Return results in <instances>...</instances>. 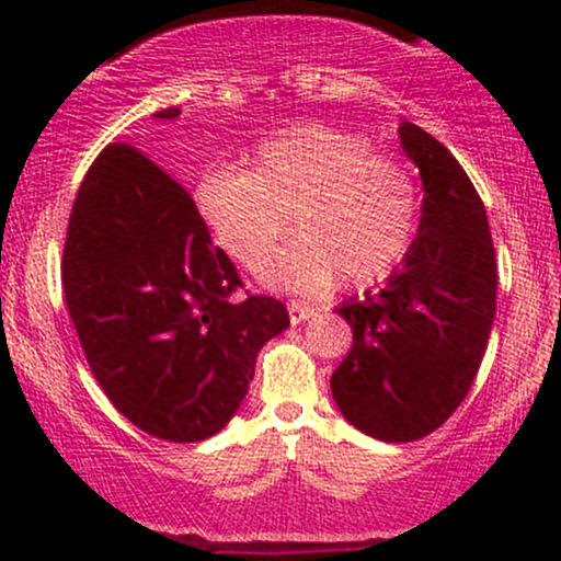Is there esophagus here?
I'll use <instances>...</instances> for the list:
<instances>
[{"label": "esophagus", "mask_w": 561, "mask_h": 561, "mask_svg": "<svg viewBox=\"0 0 561 561\" xmlns=\"http://www.w3.org/2000/svg\"><path fill=\"white\" fill-rule=\"evenodd\" d=\"M287 311H289V321H293V324H302V321L317 317V308H313L311 302H300V300H289Z\"/></svg>", "instance_id": "34e87169"}]
</instances>
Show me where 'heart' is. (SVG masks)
<instances>
[{
	"mask_svg": "<svg viewBox=\"0 0 561 561\" xmlns=\"http://www.w3.org/2000/svg\"><path fill=\"white\" fill-rule=\"evenodd\" d=\"M253 171L214 165L192 190L197 216L242 266H255L287 229H300L263 263L274 287L327 289L390 272L416 231L420 195L401 160L362 134L327 124L276 131L250 152Z\"/></svg>",
	"mask_w": 561,
	"mask_h": 561,
	"instance_id": "heart-1",
	"label": "heart"
}]
</instances>
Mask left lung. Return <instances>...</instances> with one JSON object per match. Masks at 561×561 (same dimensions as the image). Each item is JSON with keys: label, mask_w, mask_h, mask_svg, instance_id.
Wrapping results in <instances>:
<instances>
[{"label": "left lung", "mask_w": 561, "mask_h": 561, "mask_svg": "<svg viewBox=\"0 0 561 561\" xmlns=\"http://www.w3.org/2000/svg\"><path fill=\"white\" fill-rule=\"evenodd\" d=\"M398 137L422 176L416 240L388 285L337 308L353 347L330 379L340 414L385 443L435 433L459 409L495 319V253L485 205L465 169L424 128Z\"/></svg>", "instance_id": "left-lung-1"}]
</instances>
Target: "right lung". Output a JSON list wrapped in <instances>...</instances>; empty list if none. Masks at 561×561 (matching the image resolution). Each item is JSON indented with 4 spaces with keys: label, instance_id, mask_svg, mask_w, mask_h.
Here are the masks:
<instances>
[{
    "label": "right lung",
    "instance_id": "right-lung-1",
    "mask_svg": "<svg viewBox=\"0 0 561 561\" xmlns=\"http://www.w3.org/2000/svg\"><path fill=\"white\" fill-rule=\"evenodd\" d=\"M240 287L182 184L131 145L96 156L70 210L62 289L89 369L141 433L197 443L237 414L261 347L289 327L279 300Z\"/></svg>",
    "mask_w": 561,
    "mask_h": 561
}]
</instances>
